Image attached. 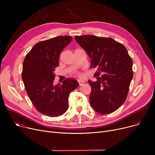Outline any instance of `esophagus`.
Masks as SVG:
<instances>
[{"label":"esophagus","mask_w":155,"mask_h":155,"mask_svg":"<svg viewBox=\"0 0 155 155\" xmlns=\"http://www.w3.org/2000/svg\"><path fill=\"white\" fill-rule=\"evenodd\" d=\"M78 84H79V85H80V86H82V85H83V84L85 82L84 81L82 80H79L78 81Z\"/></svg>","instance_id":"1"}]
</instances>
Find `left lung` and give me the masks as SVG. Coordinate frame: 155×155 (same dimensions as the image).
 I'll return each instance as SVG.
<instances>
[{
	"mask_svg": "<svg viewBox=\"0 0 155 155\" xmlns=\"http://www.w3.org/2000/svg\"><path fill=\"white\" fill-rule=\"evenodd\" d=\"M75 38L91 58V68L97 69L94 75L97 80L88 81L91 105L102 114L116 111L125 102L133 77V60L127 49L111 38L84 35Z\"/></svg>",
	"mask_w": 155,
	"mask_h": 155,
	"instance_id": "1",
	"label": "left lung"
}]
</instances>
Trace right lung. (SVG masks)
<instances>
[{
    "label": "right lung",
    "instance_id": "right-lung-1",
    "mask_svg": "<svg viewBox=\"0 0 155 155\" xmlns=\"http://www.w3.org/2000/svg\"><path fill=\"white\" fill-rule=\"evenodd\" d=\"M72 40L58 36L36 43L26 54L22 64V79L26 91L36 109L50 117L60 116L67 110L68 96L79 84L66 78L54 85V71L58 66L61 52Z\"/></svg>",
    "mask_w": 155,
    "mask_h": 155
}]
</instances>
